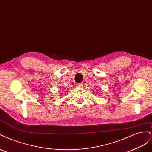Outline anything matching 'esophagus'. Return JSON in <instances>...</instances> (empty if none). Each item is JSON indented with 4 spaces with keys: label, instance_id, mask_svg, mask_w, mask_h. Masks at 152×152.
<instances>
[{
    "label": "esophagus",
    "instance_id": "34e87169",
    "mask_svg": "<svg viewBox=\"0 0 152 152\" xmlns=\"http://www.w3.org/2000/svg\"><path fill=\"white\" fill-rule=\"evenodd\" d=\"M77 87H81L82 86V83H78V84H77Z\"/></svg>",
    "mask_w": 152,
    "mask_h": 152
}]
</instances>
